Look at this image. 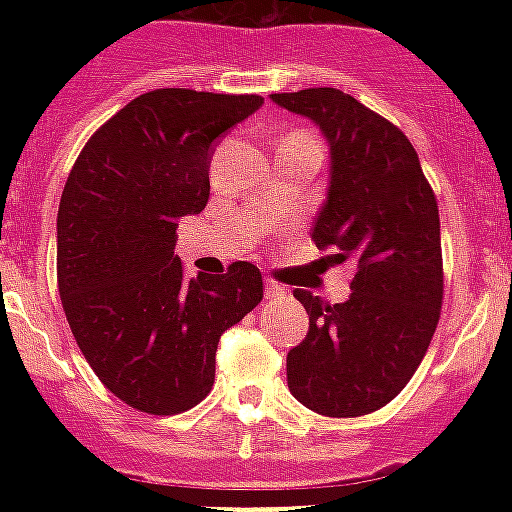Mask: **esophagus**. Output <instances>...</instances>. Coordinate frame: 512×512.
Returning <instances> with one entry per match:
<instances>
[{
	"instance_id": "obj_1",
	"label": "esophagus",
	"mask_w": 512,
	"mask_h": 512,
	"mask_svg": "<svg viewBox=\"0 0 512 512\" xmlns=\"http://www.w3.org/2000/svg\"><path fill=\"white\" fill-rule=\"evenodd\" d=\"M284 295V289L276 284V281H265V300H273V297Z\"/></svg>"
}]
</instances>
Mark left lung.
<instances>
[{
  "instance_id": "8db88e82",
  "label": "left lung",
  "mask_w": 512,
  "mask_h": 512,
  "mask_svg": "<svg viewBox=\"0 0 512 512\" xmlns=\"http://www.w3.org/2000/svg\"><path fill=\"white\" fill-rule=\"evenodd\" d=\"M329 143V191L313 241L350 260L345 303L305 289L308 335L287 356L292 396L327 417H361L404 390L428 350L444 300L441 223L420 156L396 124L335 87L271 95Z\"/></svg>"
}]
</instances>
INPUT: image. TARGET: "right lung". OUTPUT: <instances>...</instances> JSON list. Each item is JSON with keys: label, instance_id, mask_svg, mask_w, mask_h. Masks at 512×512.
Returning <instances> with one entry per match:
<instances>
[{"label": "right lung", "instance_id": "add662e5", "mask_svg": "<svg viewBox=\"0 0 512 512\" xmlns=\"http://www.w3.org/2000/svg\"><path fill=\"white\" fill-rule=\"evenodd\" d=\"M260 95L154 90L100 127L58 207V292L76 345L116 398L180 414L215 382L217 342L263 300V276L233 263L185 279L177 223L209 199L212 143Z\"/></svg>", "mask_w": 512, "mask_h": 512}]
</instances>
